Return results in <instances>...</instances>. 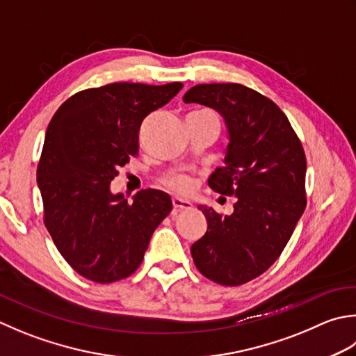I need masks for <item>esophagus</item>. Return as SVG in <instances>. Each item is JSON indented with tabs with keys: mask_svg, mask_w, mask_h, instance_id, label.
Wrapping results in <instances>:
<instances>
[{
	"mask_svg": "<svg viewBox=\"0 0 356 356\" xmlns=\"http://www.w3.org/2000/svg\"><path fill=\"white\" fill-rule=\"evenodd\" d=\"M172 207H174V210H176V211H186V210H191V208H193L191 202L182 200V199H179V197H174L172 199Z\"/></svg>",
	"mask_w": 356,
	"mask_h": 356,
	"instance_id": "esophagus-1",
	"label": "esophagus"
}]
</instances>
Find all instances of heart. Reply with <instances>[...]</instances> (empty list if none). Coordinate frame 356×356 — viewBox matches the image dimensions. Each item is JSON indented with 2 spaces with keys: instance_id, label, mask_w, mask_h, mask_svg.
Wrapping results in <instances>:
<instances>
[{
  "instance_id": "obj_1",
  "label": "heart",
  "mask_w": 356,
  "mask_h": 356,
  "mask_svg": "<svg viewBox=\"0 0 356 356\" xmlns=\"http://www.w3.org/2000/svg\"><path fill=\"white\" fill-rule=\"evenodd\" d=\"M168 190L177 196H190L196 188V180H194L190 174L185 172H176L171 176H166L162 182Z\"/></svg>"
}]
</instances>
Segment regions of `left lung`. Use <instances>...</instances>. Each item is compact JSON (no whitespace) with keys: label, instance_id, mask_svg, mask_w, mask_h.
<instances>
[{"label":"left lung","instance_id":"8db88e82","mask_svg":"<svg viewBox=\"0 0 356 356\" xmlns=\"http://www.w3.org/2000/svg\"><path fill=\"white\" fill-rule=\"evenodd\" d=\"M184 102L224 115L229 134L225 166L208 185L236 197L229 216L200 207L208 228L191 245L193 261L216 284H247L281 256L307 205L302 143L273 100L239 83L196 85Z\"/></svg>","mask_w":356,"mask_h":356}]
</instances>
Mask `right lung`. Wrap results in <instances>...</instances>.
<instances>
[{
	"label": "right lung",
	"instance_id": "obj_1",
	"mask_svg": "<svg viewBox=\"0 0 356 356\" xmlns=\"http://www.w3.org/2000/svg\"><path fill=\"white\" fill-rule=\"evenodd\" d=\"M182 83H111L80 90L49 122L37 168L43 220L65 261L89 281L111 284L140 267L154 229L172 210L168 194H113L118 168L138 154L145 117Z\"/></svg>",
	"mask_w": 356,
	"mask_h": 356
}]
</instances>
